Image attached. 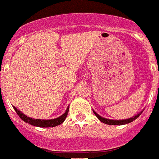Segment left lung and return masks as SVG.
Here are the masks:
<instances>
[{
	"instance_id": "8db88e82",
	"label": "left lung",
	"mask_w": 159,
	"mask_h": 159,
	"mask_svg": "<svg viewBox=\"0 0 159 159\" xmlns=\"http://www.w3.org/2000/svg\"><path fill=\"white\" fill-rule=\"evenodd\" d=\"M94 113V115H95L96 116H97V118L101 122L104 123V124H107V125H126V124H129V123H131L133 122V120H135L136 119H137L138 117L140 116V115L142 113V111H141L140 113H138L137 115H136L135 116L133 117H131V118L129 119H126V120H109V119H106V118H103V117L100 116L99 115H98L97 113L94 111H93Z\"/></svg>"
}]
</instances>
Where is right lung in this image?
Wrapping results in <instances>:
<instances>
[{"label": "right lung", "instance_id": "add662e5", "mask_svg": "<svg viewBox=\"0 0 159 159\" xmlns=\"http://www.w3.org/2000/svg\"><path fill=\"white\" fill-rule=\"evenodd\" d=\"M14 109L15 110V111L17 112V114L19 116V117L22 119L24 122L28 123L31 125H34V126H37V127H41V128H48V127H55V126H57V125H61L65 121V120L66 119L68 116V112H69V107H67L65 112L64 113L62 116H61L58 118L52 119V120H40V119H33L30 118V117L26 116V115H24L23 113H22L19 110L16 108L15 107H13Z\"/></svg>", "mask_w": 159, "mask_h": 159}]
</instances>
